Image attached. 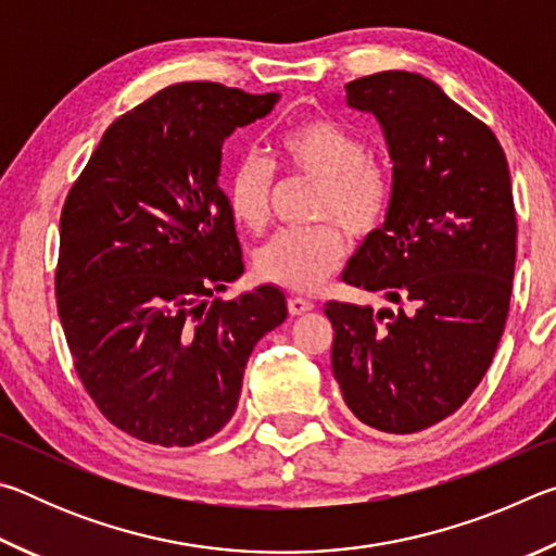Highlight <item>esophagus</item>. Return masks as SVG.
<instances>
[{
	"label": "esophagus",
	"mask_w": 556,
	"mask_h": 556,
	"mask_svg": "<svg viewBox=\"0 0 556 556\" xmlns=\"http://www.w3.org/2000/svg\"><path fill=\"white\" fill-rule=\"evenodd\" d=\"M287 306H289V314L291 316H301V314L312 312L314 301L312 299H304V296H289L287 299Z\"/></svg>",
	"instance_id": "1"
}]
</instances>
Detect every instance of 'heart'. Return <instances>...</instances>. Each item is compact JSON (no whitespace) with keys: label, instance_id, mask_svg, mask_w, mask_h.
I'll return each mask as SVG.
<instances>
[{"label":"heart","instance_id":"obj_1","mask_svg":"<svg viewBox=\"0 0 556 556\" xmlns=\"http://www.w3.org/2000/svg\"><path fill=\"white\" fill-rule=\"evenodd\" d=\"M279 152L289 172L318 181L312 218L326 220L308 228L281 230L257 250L262 279L279 287L308 291L321 285L343 257V235L368 238L388 218L392 178L365 142L331 119H304L279 137ZM275 168L255 152L235 162L225 186L228 208L244 230L262 232L269 220Z\"/></svg>","mask_w":556,"mask_h":556}]
</instances>
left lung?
<instances>
[{"instance_id":"left-lung-1","label":"left lung","mask_w":556,"mask_h":556,"mask_svg":"<svg viewBox=\"0 0 556 556\" xmlns=\"http://www.w3.org/2000/svg\"><path fill=\"white\" fill-rule=\"evenodd\" d=\"M345 100L380 122L392 203L343 281L394 306L328 301L331 368L365 427L414 434L470 397L501 343L517 250L510 168L491 127L425 75L357 78Z\"/></svg>"}]
</instances>
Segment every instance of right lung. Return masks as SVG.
Segmentation results:
<instances>
[{
	"instance_id": "add662e5",
	"label": "right lung",
	"mask_w": 556,
	"mask_h": 556,
	"mask_svg": "<svg viewBox=\"0 0 556 556\" xmlns=\"http://www.w3.org/2000/svg\"><path fill=\"white\" fill-rule=\"evenodd\" d=\"M279 92L178 83L112 122L61 213L55 301L75 370L110 425L156 446L228 425L252 348L287 318L238 279L242 250L220 191L223 142Z\"/></svg>"
}]
</instances>
